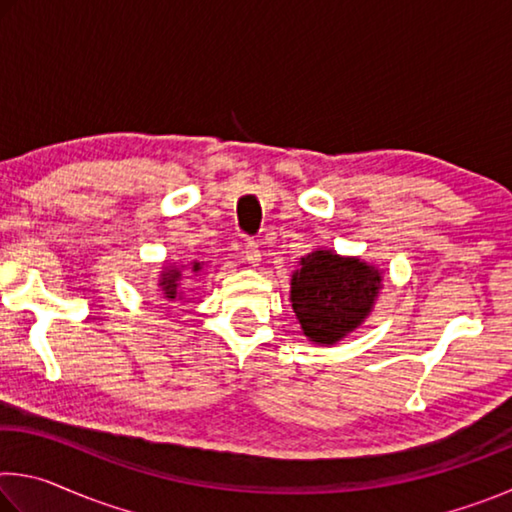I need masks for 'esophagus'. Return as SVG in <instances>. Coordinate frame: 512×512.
I'll list each match as a JSON object with an SVG mask.
<instances>
[{"label": "esophagus", "mask_w": 512, "mask_h": 512, "mask_svg": "<svg viewBox=\"0 0 512 512\" xmlns=\"http://www.w3.org/2000/svg\"><path fill=\"white\" fill-rule=\"evenodd\" d=\"M244 257L250 266H259V262H262V250H259L257 241H248L244 248Z\"/></svg>", "instance_id": "34e87169"}]
</instances>
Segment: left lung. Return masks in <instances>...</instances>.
I'll use <instances>...</instances> for the list:
<instances>
[{"label": "left lung", "instance_id": "1", "mask_svg": "<svg viewBox=\"0 0 512 512\" xmlns=\"http://www.w3.org/2000/svg\"><path fill=\"white\" fill-rule=\"evenodd\" d=\"M379 289L381 271L375 266L314 250L291 275V307L309 341L334 345L368 318Z\"/></svg>", "mask_w": 512, "mask_h": 512}]
</instances>
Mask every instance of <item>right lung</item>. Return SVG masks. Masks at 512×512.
<instances>
[{
  "label": "right lung",
  "instance_id": "1",
  "mask_svg": "<svg viewBox=\"0 0 512 512\" xmlns=\"http://www.w3.org/2000/svg\"><path fill=\"white\" fill-rule=\"evenodd\" d=\"M203 268V262H192V271L198 273ZM178 282H180V271L178 268H164L162 275H160V287L162 293L167 300H176L180 298V291H178Z\"/></svg>",
  "mask_w": 512,
  "mask_h": 512
}]
</instances>
